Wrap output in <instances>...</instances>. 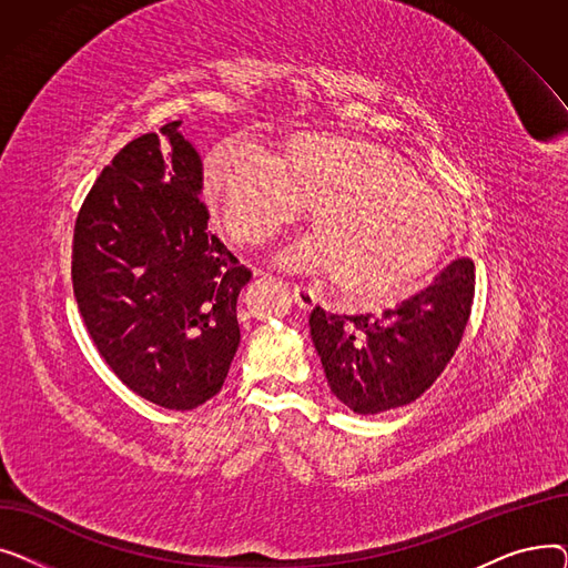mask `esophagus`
I'll list each match as a JSON object with an SVG mask.
<instances>
[{
  "mask_svg": "<svg viewBox=\"0 0 568 568\" xmlns=\"http://www.w3.org/2000/svg\"><path fill=\"white\" fill-rule=\"evenodd\" d=\"M292 300H294L296 308H302V311H313L315 304H317V296L306 285H294L292 287Z\"/></svg>",
  "mask_w": 568,
  "mask_h": 568,
  "instance_id": "1",
  "label": "esophagus"
}]
</instances>
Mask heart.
<instances>
[{
    "mask_svg": "<svg viewBox=\"0 0 568 568\" xmlns=\"http://www.w3.org/2000/svg\"><path fill=\"white\" fill-rule=\"evenodd\" d=\"M204 193L223 227L262 244L311 209L290 266L329 274L347 300H398L439 260L454 230L452 206L389 149L334 133H296L274 159L223 142L206 159Z\"/></svg>",
    "mask_w": 568,
    "mask_h": 568,
    "instance_id": "b5f03b06",
    "label": "heart"
}]
</instances>
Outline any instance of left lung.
<instances>
[{
	"mask_svg": "<svg viewBox=\"0 0 568 568\" xmlns=\"http://www.w3.org/2000/svg\"><path fill=\"white\" fill-rule=\"evenodd\" d=\"M474 300V262L458 257L379 317L311 313V336L334 396L356 414L409 405L460 345Z\"/></svg>",
	"mask_w": 568,
	"mask_h": 568,
	"instance_id": "left-lung-1",
	"label": "left lung"
}]
</instances>
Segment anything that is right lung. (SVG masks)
Wrapping results in <instances>:
<instances>
[{
	"label": "right lung",
	"mask_w": 568,
	"mask_h": 568,
	"mask_svg": "<svg viewBox=\"0 0 568 568\" xmlns=\"http://www.w3.org/2000/svg\"><path fill=\"white\" fill-rule=\"evenodd\" d=\"M170 122L129 142L89 191L73 234V292L99 354L165 409L214 398L239 347L251 272L206 230L202 159Z\"/></svg>",
	"instance_id": "1"
}]
</instances>
